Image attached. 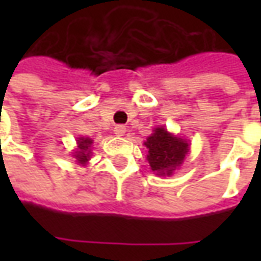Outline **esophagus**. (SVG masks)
Returning <instances> with one entry per match:
<instances>
[{
    "label": "esophagus",
    "instance_id": "34e87169",
    "mask_svg": "<svg viewBox=\"0 0 261 261\" xmlns=\"http://www.w3.org/2000/svg\"><path fill=\"white\" fill-rule=\"evenodd\" d=\"M125 131H127V128H125V125L123 124H117L114 127V134H116V136H124Z\"/></svg>",
    "mask_w": 261,
    "mask_h": 261
}]
</instances>
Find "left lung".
<instances>
[{
  "label": "left lung",
  "mask_w": 261,
  "mask_h": 261,
  "mask_svg": "<svg viewBox=\"0 0 261 261\" xmlns=\"http://www.w3.org/2000/svg\"><path fill=\"white\" fill-rule=\"evenodd\" d=\"M148 148V162L156 175H172V172L183 162L189 152V144L179 137L169 134L159 127L145 142Z\"/></svg>",
  "instance_id": "left-lung-1"
}]
</instances>
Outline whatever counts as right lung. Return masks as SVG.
<instances>
[{"instance_id":"obj_1","label":"right lung","mask_w":261,"mask_h":261,"mask_svg":"<svg viewBox=\"0 0 261 261\" xmlns=\"http://www.w3.org/2000/svg\"><path fill=\"white\" fill-rule=\"evenodd\" d=\"M91 144V138H80L78 140V148H80V151H76L74 156L80 164H85L86 161L89 159V152H86V151H88V148H89Z\"/></svg>"}]
</instances>
